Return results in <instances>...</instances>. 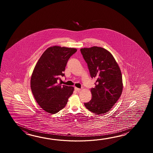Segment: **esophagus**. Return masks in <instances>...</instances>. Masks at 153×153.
<instances>
[{"instance_id": "1", "label": "esophagus", "mask_w": 153, "mask_h": 153, "mask_svg": "<svg viewBox=\"0 0 153 153\" xmlns=\"http://www.w3.org/2000/svg\"><path fill=\"white\" fill-rule=\"evenodd\" d=\"M75 90L76 91H77V92H79V91H80V88H75Z\"/></svg>"}]
</instances>
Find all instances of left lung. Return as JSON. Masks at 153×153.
<instances>
[{
  "instance_id": "left-lung-1",
  "label": "left lung",
  "mask_w": 153,
  "mask_h": 153,
  "mask_svg": "<svg viewBox=\"0 0 153 153\" xmlns=\"http://www.w3.org/2000/svg\"><path fill=\"white\" fill-rule=\"evenodd\" d=\"M88 64L91 78H96L91 100L84 103L88 111L97 115L106 113L122 94L123 84L120 69L111 52L101 47L80 49Z\"/></svg>"
}]
</instances>
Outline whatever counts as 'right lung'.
Listing matches in <instances>:
<instances>
[{"mask_svg": "<svg viewBox=\"0 0 153 153\" xmlns=\"http://www.w3.org/2000/svg\"><path fill=\"white\" fill-rule=\"evenodd\" d=\"M75 48L53 46L46 50L36 63L30 79V88L36 102L44 111L55 114L67 103L73 86L58 82Z\"/></svg>", "mask_w": 153, "mask_h": 153, "instance_id": "1", "label": "right lung"}]
</instances>
